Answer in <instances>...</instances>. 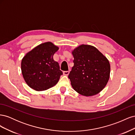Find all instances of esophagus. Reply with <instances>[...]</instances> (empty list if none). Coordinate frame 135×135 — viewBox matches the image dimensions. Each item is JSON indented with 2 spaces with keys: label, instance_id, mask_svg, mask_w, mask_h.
Masks as SVG:
<instances>
[{
  "label": "esophagus",
  "instance_id": "esophagus-1",
  "mask_svg": "<svg viewBox=\"0 0 135 135\" xmlns=\"http://www.w3.org/2000/svg\"><path fill=\"white\" fill-rule=\"evenodd\" d=\"M63 74L65 75H68L69 74V71H64L63 72Z\"/></svg>",
  "mask_w": 135,
  "mask_h": 135
}]
</instances>
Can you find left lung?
<instances>
[{"label":"left lung","mask_w":135,"mask_h":135,"mask_svg":"<svg viewBox=\"0 0 135 135\" xmlns=\"http://www.w3.org/2000/svg\"><path fill=\"white\" fill-rule=\"evenodd\" d=\"M74 66L68 78L72 87L80 95L92 96L105 88L110 73L109 61L95 47L80 45L72 51Z\"/></svg>","instance_id":"8db88e82"}]
</instances>
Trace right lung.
Returning <instances> with one entry per match:
<instances>
[{
  "instance_id": "1",
  "label": "right lung",
  "mask_w": 135,
  "mask_h": 135,
  "mask_svg": "<svg viewBox=\"0 0 135 135\" xmlns=\"http://www.w3.org/2000/svg\"><path fill=\"white\" fill-rule=\"evenodd\" d=\"M58 50V47L49 42L36 46L23 57L22 74L30 88L42 91L57 83L62 72L53 56Z\"/></svg>"
}]
</instances>
